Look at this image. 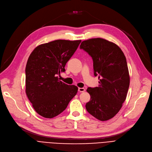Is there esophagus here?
I'll return each mask as SVG.
<instances>
[{
  "mask_svg": "<svg viewBox=\"0 0 152 152\" xmlns=\"http://www.w3.org/2000/svg\"><path fill=\"white\" fill-rule=\"evenodd\" d=\"M78 91L79 92H83L85 91V89L83 88V87H79L78 88Z\"/></svg>",
  "mask_w": 152,
  "mask_h": 152,
  "instance_id": "34e87169",
  "label": "esophagus"
}]
</instances>
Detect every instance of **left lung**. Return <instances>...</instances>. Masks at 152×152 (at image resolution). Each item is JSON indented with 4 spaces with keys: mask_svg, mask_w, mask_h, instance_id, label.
I'll list each match as a JSON object with an SVG mask.
<instances>
[{
    "mask_svg": "<svg viewBox=\"0 0 152 152\" xmlns=\"http://www.w3.org/2000/svg\"><path fill=\"white\" fill-rule=\"evenodd\" d=\"M80 49L92 57L94 75L100 79L98 87L87 89L91 100L86 108L99 120H109L121 108L129 89L130 77L125 55L116 44L102 38L84 41Z\"/></svg>",
    "mask_w": 152,
    "mask_h": 152,
    "instance_id": "obj_1",
    "label": "left lung"
}]
</instances>
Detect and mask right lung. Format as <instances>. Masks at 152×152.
<instances>
[{"label":"right lung","instance_id":"1","mask_svg":"<svg viewBox=\"0 0 152 152\" xmlns=\"http://www.w3.org/2000/svg\"><path fill=\"white\" fill-rule=\"evenodd\" d=\"M81 40H55L37 46L28 58L26 69V94L36 112L52 118L66 109L78 87L60 80L67 61Z\"/></svg>","mask_w":152,"mask_h":152}]
</instances>
